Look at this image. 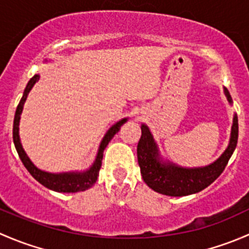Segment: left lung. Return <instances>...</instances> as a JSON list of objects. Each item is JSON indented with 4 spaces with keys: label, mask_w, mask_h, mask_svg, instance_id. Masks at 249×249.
<instances>
[{
    "label": "left lung",
    "mask_w": 249,
    "mask_h": 249,
    "mask_svg": "<svg viewBox=\"0 0 249 249\" xmlns=\"http://www.w3.org/2000/svg\"><path fill=\"white\" fill-rule=\"evenodd\" d=\"M224 94L229 104H232L231 96L227 88H224ZM141 130L142 135L137 144V160L145 184L162 195L185 196L201 192L224 171L237 144L238 120L237 115L233 114L230 142L225 152L213 164L194 169H185L172 162L162 161L159 154V148L147 125L142 124Z\"/></svg>",
    "instance_id": "obj_1"
}]
</instances>
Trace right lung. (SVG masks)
Returning <instances> with one entry per match:
<instances>
[{
	"instance_id": "add662e5",
	"label": "right lung",
	"mask_w": 249,
	"mask_h": 249,
	"mask_svg": "<svg viewBox=\"0 0 249 249\" xmlns=\"http://www.w3.org/2000/svg\"><path fill=\"white\" fill-rule=\"evenodd\" d=\"M39 76L38 74H35L31 79L27 83L26 88H25L24 95H22L21 100H20L19 105H18L16 115H14V123H13V141L14 145H16V149L19 154L20 160L22 161L24 166L26 167V170L31 173L32 177L36 180H38L42 185L47 187L48 189H52L54 192L59 193H77V192H83V190H87L89 188H91L92 185L96 183L97 176H99V171L101 169L102 165V158H104V150L107 147V144L109 143V141L113 139L115 134L120 130V126L123 124H125L127 120V118L119 120L118 123H115L112 127L107 131V134L105 135V137L101 141V144H100L99 150H97L96 159H95L94 164L90 167L89 170L83 172H64V173H50L42 171V170L37 169L34 164H32L31 160L29 159V157L26 155L25 150L22 149L21 142H20L19 137V123H20V115H21L22 107H24L25 101H26V97L29 95L30 90L32 89L36 82H38Z\"/></svg>"
}]
</instances>
